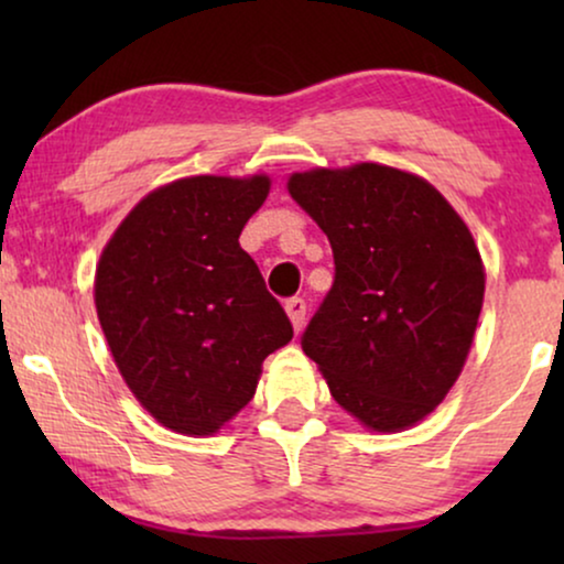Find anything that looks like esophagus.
I'll return each instance as SVG.
<instances>
[{"label":"esophagus","mask_w":564,"mask_h":564,"mask_svg":"<svg viewBox=\"0 0 564 564\" xmlns=\"http://www.w3.org/2000/svg\"><path fill=\"white\" fill-rule=\"evenodd\" d=\"M284 311H288V315H290L292 328L303 330V326H305V300L303 297L288 300V303H284Z\"/></svg>","instance_id":"obj_1"}]
</instances>
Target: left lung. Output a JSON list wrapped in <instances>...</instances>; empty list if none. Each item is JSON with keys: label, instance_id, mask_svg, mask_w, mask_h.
Returning a JSON list of instances; mask_svg holds the SVG:
<instances>
[{"label": "left lung", "instance_id": "obj_1", "mask_svg": "<svg viewBox=\"0 0 564 564\" xmlns=\"http://www.w3.org/2000/svg\"><path fill=\"white\" fill-rule=\"evenodd\" d=\"M288 192L336 261L303 351L361 426H415L457 382L482 311L485 264L467 223L423 176L372 161L295 172Z\"/></svg>", "mask_w": 564, "mask_h": 564}]
</instances>
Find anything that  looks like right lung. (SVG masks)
I'll return each mask as SVG.
<instances>
[{
	"label": "right lung",
	"mask_w": 564,
	"mask_h": 564,
	"mask_svg": "<svg viewBox=\"0 0 564 564\" xmlns=\"http://www.w3.org/2000/svg\"><path fill=\"white\" fill-rule=\"evenodd\" d=\"M269 189L267 174L182 176L149 192L97 261L95 307L115 365L174 434H218L292 338L238 243Z\"/></svg>",
	"instance_id": "right-lung-1"
}]
</instances>
